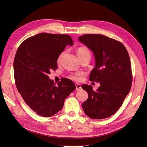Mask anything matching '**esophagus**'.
Returning a JSON list of instances; mask_svg holds the SVG:
<instances>
[{"label": "esophagus", "instance_id": "1", "mask_svg": "<svg viewBox=\"0 0 147 147\" xmlns=\"http://www.w3.org/2000/svg\"><path fill=\"white\" fill-rule=\"evenodd\" d=\"M75 86H76V90H80L82 89V86H81L80 84L76 83L75 84Z\"/></svg>", "mask_w": 147, "mask_h": 147}]
</instances>
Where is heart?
I'll return each mask as SVG.
<instances>
[{
    "label": "heart",
    "mask_w": 147,
    "mask_h": 147,
    "mask_svg": "<svg viewBox=\"0 0 147 147\" xmlns=\"http://www.w3.org/2000/svg\"><path fill=\"white\" fill-rule=\"evenodd\" d=\"M76 52H77V55H78V57L80 59L85 57V56L90 55V51L86 48H85V47H80V48H78L77 49ZM64 54V52H62L61 54L59 55L58 59H57L58 62L60 61V60L61 59L62 56H63ZM90 56H91V55H90ZM73 78L74 79V80H79L80 79V75H79V74H76V76H73Z\"/></svg>",
    "instance_id": "1"
}]
</instances>
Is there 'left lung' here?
<instances>
[{
    "instance_id": "1",
    "label": "left lung",
    "mask_w": 147,
    "mask_h": 147,
    "mask_svg": "<svg viewBox=\"0 0 147 147\" xmlns=\"http://www.w3.org/2000/svg\"><path fill=\"white\" fill-rule=\"evenodd\" d=\"M78 40L92 51L95 67L90 80L98 82L96 91L84 84L88 98L82 104L86 115L93 119L111 117L123 104L130 91L132 71L129 56L123 43L99 34H86Z\"/></svg>"
}]
</instances>
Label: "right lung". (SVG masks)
Wrapping results in <instances>:
<instances>
[{
  "instance_id": "add662e5",
  "label": "right lung",
  "mask_w": 147,
  "mask_h": 147,
  "mask_svg": "<svg viewBox=\"0 0 147 147\" xmlns=\"http://www.w3.org/2000/svg\"><path fill=\"white\" fill-rule=\"evenodd\" d=\"M73 45L69 35L42 33L27 38L19 47L14 61L16 85L26 104L41 116L57 113L76 89L70 80L62 78L56 85L48 76L57 68L58 57L65 47Z\"/></svg>"
}]
</instances>
